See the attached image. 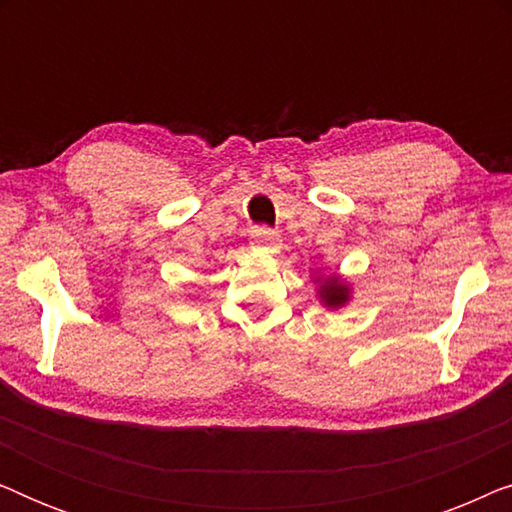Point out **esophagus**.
Instances as JSON below:
<instances>
[{
  "instance_id": "34e87169",
  "label": "esophagus",
  "mask_w": 512,
  "mask_h": 512,
  "mask_svg": "<svg viewBox=\"0 0 512 512\" xmlns=\"http://www.w3.org/2000/svg\"><path fill=\"white\" fill-rule=\"evenodd\" d=\"M251 244H254L258 251H263V254H277V251L282 249V240H279V235L270 228H256Z\"/></svg>"
}]
</instances>
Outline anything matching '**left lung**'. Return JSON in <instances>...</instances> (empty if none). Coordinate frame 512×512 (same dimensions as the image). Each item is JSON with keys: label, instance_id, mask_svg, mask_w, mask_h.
I'll list each match as a JSON object with an SVG mask.
<instances>
[{"label": "left lung", "instance_id": "8db88e82", "mask_svg": "<svg viewBox=\"0 0 512 512\" xmlns=\"http://www.w3.org/2000/svg\"><path fill=\"white\" fill-rule=\"evenodd\" d=\"M312 282L317 284V298L326 310H342V307L352 303V293H354L352 284H349L342 275H338V272L321 275V272L314 270Z\"/></svg>", "mask_w": 512, "mask_h": 512}]
</instances>
